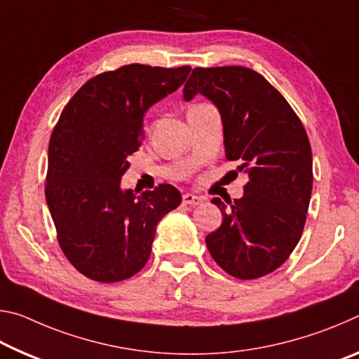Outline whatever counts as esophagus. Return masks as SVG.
I'll use <instances>...</instances> for the list:
<instances>
[{
  "label": "esophagus",
  "mask_w": 359,
  "mask_h": 359,
  "mask_svg": "<svg viewBox=\"0 0 359 359\" xmlns=\"http://www.w3.org/2000/svg\"><path fill=\"white\" fill-rule=\"evenodd\" d=\"M203 203V198L201 196H196V194L193 193H185L184 194V204H188V205H198Z\"/></svg>",
  "instance_id": "esophagus-1"
}]
</instances>
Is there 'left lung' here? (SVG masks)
Masks as SVG:
<instances>
[{
    "instance_id": "obj_1",
    "label": "left lung",
    "mask_w": 359,
    "mask_h": 359,
    "mask_svg": "<svg viewBox=\"0 0 359 359\" xmlns=\"http://www.w3.org/2000/svg\"><path fill=\"white\" fill-rule=\"evenodd\" d=\"M198 93L220 112L226 160L248 174L242 198L212 199L223 222L205 244L229 276L271 274L294 250L306 223L313 182L307 133L287 100L244 66L193 69L184 100Z\"/></svg>"
}]
</instances>
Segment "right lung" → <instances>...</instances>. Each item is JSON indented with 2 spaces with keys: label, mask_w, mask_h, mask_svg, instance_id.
<instances>
[{
  "label": "right lung",
  "mask_w": 359,
  "mask_h": 359,
  "mask_svg": "<svg viewBox=\"0 0 359 359\" xmlns=\"http://www.w3.org/2000/svg\"><path fill=\"white\" fill-rule=\"evenodd\" d=\"M190 66L128 65L82 85L48 142L46 199L66 258L85 277L120 282L149 261L156 224L179 208L177 188L136 196L121 188L128 156L141 147L144 115L174 93Z\"/></svg>",
  "instance_id": "1"
}]
</instances>
